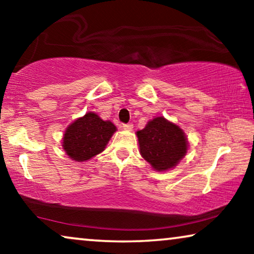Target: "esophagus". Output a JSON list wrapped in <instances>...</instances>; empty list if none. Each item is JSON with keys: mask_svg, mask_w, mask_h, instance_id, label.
Instances as JSON below:
<instances>
[{"mask_svg": "<svg viewBox=\"0 0 254 254\" xmlns=\"http://www.w3.org/2000/svg\"><path fill=\"white\" fill-rule=\"evenodd\" d=\"M123 128L126 130H131L133 129V124H123Z\"/></svg>", "mask_w": 254, "mask_h": 254, "instance_id": "esophagus-1", "label": "esophagus"}]
</instances>
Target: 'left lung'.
Masks as SVG:
<instances>
[{
  "label": "left lung",
  "mask_w": 254,
  "mask_h": 254,
  "mask_svg": "<svg viewBox=\"0 0 254 254\" xmlns=\"http://www.w3.org/2000/svg\"><path fill=\"white\" fill-rule=\"evenodd\" d=\"M136 134L142 157L157 171L172 169L187 151L184 131L163 117L149 121Z\"/></svg>",
  "instance_id": "1"
}]
</instances>
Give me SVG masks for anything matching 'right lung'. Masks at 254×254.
Wrapping results in <instances>:
<instances>
[{"label": "right lung", "mask_w": 254, "mask_h": 254, "mask_svg": "<svg viewBox=\"0 0 254 254\" xmlns=\"http://www.w3.org/2000/svg\"><path fill=\"white\" fill-rule=\"evenodd\" d=\"M116 129L111 121H104L96 113L89 112L67 128L62 145L74 161H88L105 149Z\"/></svg>", "instance_id": "right-lung-1"}]
</instances>
